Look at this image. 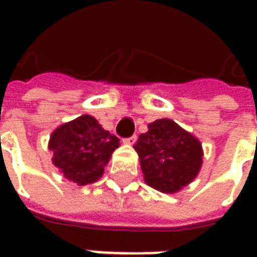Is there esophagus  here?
Returning <instances> with one entry per match:
<instances>
[{"mask_svg":"<svg viewBox=\"0 0 257 257\" xmlns=\"http://www.w3.org/2000/svg\"><path fill=\"white\" fill-rule=\"evenodd\" d=\"M136 140H138V136H136V135H134V136H131V138H128V139H123V143H125V145L131 146V145H134Z\"/></svg>","mask_w":257,"mask_h":257,"instance_id":"obj_1","label":"esophagus"}]
</instances>
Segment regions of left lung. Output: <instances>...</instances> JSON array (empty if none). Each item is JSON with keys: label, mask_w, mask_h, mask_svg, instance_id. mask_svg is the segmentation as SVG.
<instances>
[{"label": "left lung", "mask_w": 257, "mask_h": 257, "mask_svg": "<svg viewBox=\"0 0 257 257\" xmlns=\"http://www.w3.org/2000/svg\"><path fill=\"white\" fill-rule=\"evenodd\" d=\"M147 128L134 146L146 183L161 193H178L199 173L202 145L169 118L156 119Z\"/></svg>", "instance_id": "1"}]
</instances>
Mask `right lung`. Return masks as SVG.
<instances>
[{
    "instance_id": "right-lung-1",
    "label": "right lung",
    "mask_w": 257,
    "mask_h": 257,
    "mask_svg": "<svg viewBox=\"0 0 257 257\" xmlns=\"http://www.w3.org/2000/svg\"><path fill=\"white\" fill-rule=\"evenodd\" d=\"M119 147V139L84 114L55 129L48 149L52 164L64 178L78 186L95 183L103 176L111 154Z\"/></svg>"
}]
</instances>
